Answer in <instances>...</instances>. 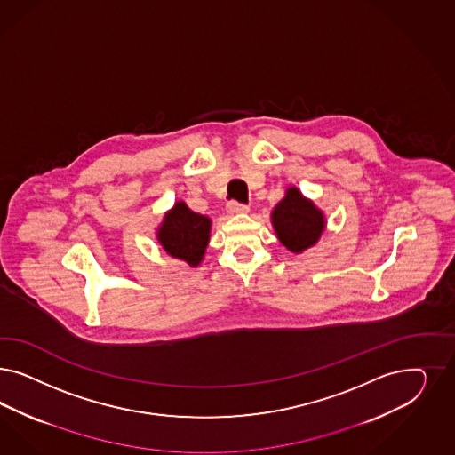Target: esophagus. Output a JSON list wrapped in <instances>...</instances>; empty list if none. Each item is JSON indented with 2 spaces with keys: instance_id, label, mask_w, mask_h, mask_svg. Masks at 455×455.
I'll use <instances>...</instances> for the list:
<instances>
[{
  "instance_id": "obj_1",
  "label": "esophagus",
  "mask_w": 455,
  "mask_h": 455,
  "mask_svg": "<svg viewBox=\"0 0 455 455\" xmlns=\"http://www.w3.org/2000/svg\"><path fill=\"white\" fill-rule=\"evenodd\" d=\"M250 211V205L243 204V203H237V201H229L228 203V212L231 214H243V212H248Z\"/></svg>"
}]
</instances>
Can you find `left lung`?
<instances>
[{"label": "left lung", "instance_id": "8db88e82", "mask_svg": "<svg viewBox=\"0 0 455 455\" xmlns=\"http://www.w3.org/2000/svg\"><path fill=\"white\" fill-rule=\"evenodd\" d=\"M273 226L283 246L293 252H301L320 239L324 220L311 201L305 199L296 188H291L273 211Z\"/></svg>", "mask_w": 455, "mask_h": 455}]
</instances>
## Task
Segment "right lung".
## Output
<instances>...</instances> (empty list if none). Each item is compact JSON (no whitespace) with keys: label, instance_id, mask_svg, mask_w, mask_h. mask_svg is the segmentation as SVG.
Listing matches in <instances>:
<instances>
[{"label":"right lung","instance_id":"right-lung-1","mask_svg":"<svg viewBox=\"0 0 455 455\" xmlns=\"http://www.w3.org/2000/svg\"><path fill=\"white\" fill-rule=\"evenodd\" d=\"M209 229L211 220L192 212L184 203H177L164 220L159 229V241L171 256L197 266L209 243Z\"/></svg>","mask_w":455,"mask_h":455}]
</instances>
